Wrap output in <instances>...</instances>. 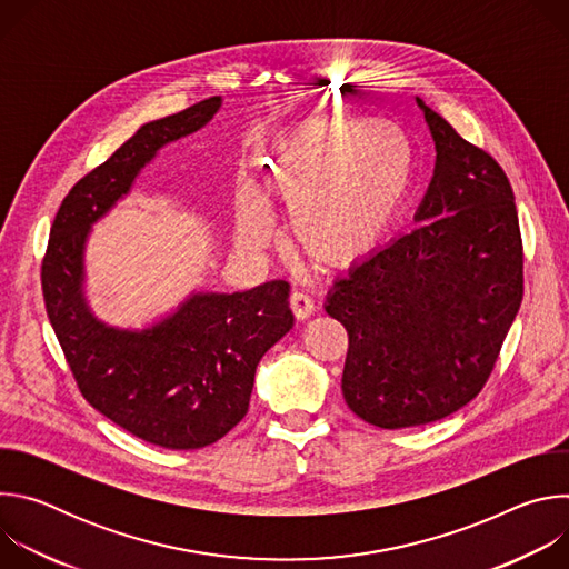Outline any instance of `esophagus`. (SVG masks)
<instances>
[{
    "label": "esophagus",
    "instance_id": "esophagus-1",
    "mask_svg": "<svg viewBox=\"0 0 569 569\" xmlns=\"http://www.w3.org/2000/svg\"><path fill=\"white\" fill-rule=\"evenodd\" d=\"M290 308H292V312H295L297 319H306V317L312 315L315 301H312L306 292L292 290V292H290Z\"/></svg>",
    "mask_w": 569,
    "mask_h": 569
}]
</instances>
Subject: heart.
Returning a JSON list of instances; mask_svg holds the SVG:
<instances>
[{
  "label": "heart",
  "mask_w": 569,
  "mask_h": 569,
  "mask_svg": "<svg viewBox=\"0 0 569 569\" xmlns=\"http://www.w3.org/2000/svg\"><path fill=\"white\" fill-rule=\"evenodd\" d=\"M412 143L389 121L323 117L283 137L268 184L290 213L297 248L317 263L349 266L369 254L393 222L412 180ZM236 229L248 248L274 233L268 202L246 191Z\"/></svg>",
  "instance_id": "b5f03b06"
}]
</instances>
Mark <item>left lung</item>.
Wrapping results in <instances>:
<instances>
[{"label": "left lung", "mask_w": 569, "mask_h": 569, "mask_svg": "<svg viewBox=\"0 0 569 569\" xmlns=\"http://www.w3.org/2000/svg\"><path fill=\"white\" fill-rule=\"evenodd\" d=\"M417 103L437 148L419 227L353 266L323 306L349 333L345 400L382 430L435 423L470 402L522 301V238L507 173Z\"/></svg>", "instance_id": "left-lung-1"}]
</instances>
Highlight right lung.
Masks as SVG:
<instances>
[{
	"label": "right lung",
	"instance_id": "obj_1",
	"mask_svg": "<svg viewBox=\"0 0 569 569\" xmlns=\"http://www.w3.org/2000/svg\"><path fill=\"white\" fill-rule=\"evenodd\" d=\"M220 103L211 97L143 123L78 180L56 213L42 261L47 315L80 393L119 428L169 450L211 446L248 415L257 365L295 323L290 283L193 292L148 329H117L88 306L86 242L157 150L207 126Z\"/></svg>",
	"mask_w": 569,
	"mask_h": 569
}]
</instances>
